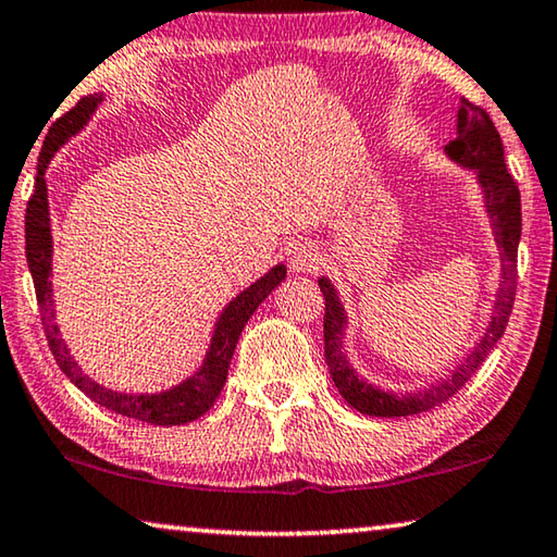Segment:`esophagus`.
Instances as JSON below:
<instances>
[{"instance_id":"1","label":"esophagus","mask_w":557,"mask_h":557,"mask_svg":"<svg viewBox=\"0 0 557 557\" xmlns=\"http://www.w3.org/2000/svg\"><path fill=\"white\" fill-rule=\"evenodd\" d=\"M322 268V255L312 243L297 245L289 255V270L293 272H314Z\"/></svg>"}]
</instances>
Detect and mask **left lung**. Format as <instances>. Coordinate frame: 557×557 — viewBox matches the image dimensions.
<instances>
[{
	"instance_id": "8db88e82",
	"label": "left lung",
	"mask_w": 557,
	"mask_h": 557,
	"mask_svg": "<svg viewBox=\"0 0 557 557\" xmlns=\"http://www.w3.org/2000/svg\"><path fill=\"white\" fill-rule=\"evenodd\" d=\"M446 156L458 165L475 171V178L483 190L485 213L491 218L493 235L500 247V287L496 295L491 322L485 326L483 337L475 342V347L461 359V364L441 382L419 389L413 394H394L382 392L367 379H361L355 367L349 364L347 351H344V326L347 314L339 302V295L326 277H320V289L324 295V359L330 367L332 382L337 386L342 399L351 409L367 417H411V413L431 411L434 406L444 404L461 389L475 374V369L483 364L488 351L496 347V342L506 332L510 310L516 299V277H518V243H520V190L513 175L508 173L503 161V140L488 113L481 106L461 99L456 123V138L448 140Z\"/></svg>"
}]
</instances>
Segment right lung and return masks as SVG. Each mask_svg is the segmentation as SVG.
<instances>
[{
  "instance_id": "obj_1",
  "label": "right lung",
  "mask_w": 557,
  "mask_h": 557,
  "mask_svg": "<svg viewBox=\"0 0 557 557\" xmlns=\"http://www.w3.org/2000/svg\"><path fill=\"white\" fill-rule=\"evenodd\" d=\"M103 96L94 94L78 101L72 111L51 123V131L47 140H44L39 163H37V181H34V193L29 202H26L24 215V237H26V262H29V272L34 280V289H37V302L41 312L44 334H47L49 349L54 355L57 364L72 382L82 389L88 399L101 404L103 409L116 411L121 417L156 423V426H181V423L196 421L202 417L210 406L215 404L220 389H223L227 369H231V359L235 351V344L240 339V332L245 330L247 320L258 310V305L275 289L287 275L285 264H275L268 275H262L258 282L243 289L231 305L220 312L218 322L213 326V339L206 351L200 369L185 382L175 384L173 389H165L161 394H123L106 389L103 384L94 382L91 376L82 372L76 359L69 351L66 342L61 339L59 324L54 322V295H51V225H49V196H47V173L49 161L54 158L61 144H66L69 136L78 134L91 119L96 106L101 103Z\"/></svg>"
}]
</instances>
